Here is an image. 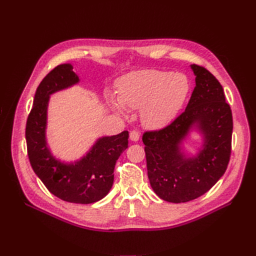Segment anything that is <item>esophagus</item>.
<instances>
[{
	"label": "esophagus",
	"instance_id": "obj_1",
	"mask_svg": "<svg viewBox=\"0 0 256 256\" xmlns=\"http://www.w3.org/2000/svg\"><path fill=\"white\" fill-rule=\"evenodd\" d=\"M130 140L131 141H138L140 139V134L138 132V131H136V130H132V131H130Z\"/></svg>",
	"mask_w": 256,
	"mask_h": 256
}]
</instances>
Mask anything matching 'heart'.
I'll return each mask as SVG.
<instances>
[{
    "instance_id": "1",
    "label": "heart",
    "mask_w": 256,
    "mask_h": 256,
    "mask_svg": "<svg viewBox=\"0 0 256 256\" xmlns=\"http://www.w3.org/2000/svg\"><path fill=\"white\" fill-rule=\"evenodd\" d=\"M118 100L112 104L124 108H143L142 120L148 128H162L174 118L190 92V82L183 74L160 70H141L124 75L117 82Z\"/></svg>"
}]
</instances>
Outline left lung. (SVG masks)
Returning a JSON list of instances; mask_svg holds the SVG:
<instances>
[{
  "label": "left lung",
  "instance_id": "left-lung-1",
  "mask_svg": "<svg viewBox=\"0 0 256 256\" xmlns=\"http://www.w3.org/2000/svg\"><path fill=\"white\" fill-rule=\"evenodd\" d=\"M196 86L185 111L169 125L143 134L148 176L152 188L166 202L194 200L220 178L232 153V115L222 85L206 68L192 64ZM197 123L206 144L200 155L185 158L179 144Z\"/></svg>",
  "mask_w": 256,
  "mask_h": 256
}]
</instances>
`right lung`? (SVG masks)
<instances>
[{
	"instance_id": "right-lung-1",
	"label": "right lung",
	"mask_w": 256,
	"mask_h": 256,
	"mask_svg": "<svg viewBox=\"0 0 256 256\" xmlns=\"http://www.w3.org/2000/svg\"><path fill=\"white\" fill-rule=\"evenodd\" d=\"M71 64H60L38 85L26 120L28 156L36 174L52 195L73 204H94L106 197L114 181L115 164L128 148V131L101 138L92 150L75 164L54 160L45 140L47 104L50 94L76 84L78 76Z\"/></svg>"
}]
</instances>
